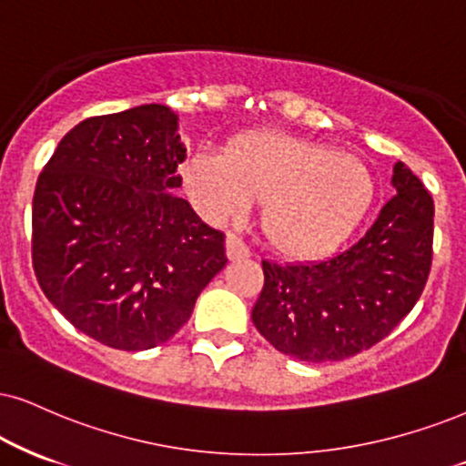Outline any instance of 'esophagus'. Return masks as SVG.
<instances>
[{"instance_id":"1","label":"esophagus","mask_w":466,"mask_h":466,"mask_svg":"<svg viewBox=\"0 0 466 466\" xmlns=\"http://www.w3.org/2000/svg\"><path fill=\"white\" fill-rule=\"evenodd\" d=\"M227 257L231 261H239V259H246V257H250L248 246H246L235 233L227 235Z\"/></svg>"}]
</instances>
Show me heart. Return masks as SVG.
<instances>
[{"label":"heart","instance_id":"b5f03b06","mask_svg":"<svg viewBox=\"0 0 466 466\" xmlns=\"http://www.w3.org/2000/svg\"><path fill=\"white\" fill-rule=\"evenodd\" d=\"M183 186L216 224L239 220L263 200V233L291 259L332 255L356 231L376 192L359 157L279 131L235 137L227 155L211 148L192 153Z\"/></svg>","mask_w":466,"mask_h":466}]
</instances>
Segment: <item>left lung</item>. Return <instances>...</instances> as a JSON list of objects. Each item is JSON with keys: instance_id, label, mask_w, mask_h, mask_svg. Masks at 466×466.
Listing matches in <instances>:
<instances>
[{"instance_id": "obj_1", "label": "left lung", "mask_w": 466, "mask_h": 466, "mask_svg": "<svg viewBox=\"0 0 466 466\" xmlns=\"http://www.w3.org/2000/svg\"><path fill=\"white\" fill-rule=\"evenodd\" d=\"M395 197L348 250L315 263L263 261L252 324L279 352L332 363L370 350L415 307L432 266L434 200L406 164Z\"/></svg>"}]
</instances>
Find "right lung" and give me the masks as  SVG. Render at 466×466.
I'll return each mask as SVG.
<instances>
[{
  "label": "right lung",
  "instance_id": "obj_1",
  "mask_svg": "<svg viewBox=\"0 0 466 466\" xmlns=\"http://www.w3.org/2000/svg\"><path fill=\"white\" fill-rule=\"evenodd\" d=\"M183 159L179 116L148 103L75 125L40 172L38 285L103 346L137 352L168 341L227 266L224 233L175 194Z\"/></svg>",
  "mask_w": 466,
  "mask_h": 466
}]
</instances>
